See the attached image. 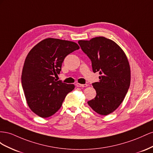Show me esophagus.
<instances>
[{
  "mask_svg": "<svg viewBox=\"0 0 153 153\" xmlns=\"http://www.w3.org/2000/svg\"><path fill=\"white\" fill-rule=\"evenodd\" d=\"M76 86L77 87H86L88 86V85L86 84H80V83H76Z\"/></svg>",
  "mask_w": 153,
  "mask_h": 153,
  "instance_id": "34e87169",
  "label": "esophagus"
}]
</instances>
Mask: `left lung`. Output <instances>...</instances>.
<instances>
[{"label":"left lung","mask_w":153,"mask_h":153,"mask_svg":"<svg viewBox=\"0 0 153 153\" xmlns=\"http://www.w3.org/2000/svg\"><path fill=\"white\" fill-rule=\"evenodd\" d=\"M91 62L93 72L100 74L99 81L92 83L95 97L88 101L96 113L107 115L123 102L129 88L130 66L126 54L117 43L103 36L78 42Z\"/></svg>","instance_id":"8db88e82"}]
</instances>
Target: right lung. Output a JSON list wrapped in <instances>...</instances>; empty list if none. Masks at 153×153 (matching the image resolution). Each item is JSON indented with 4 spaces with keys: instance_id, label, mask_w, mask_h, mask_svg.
<instances>
[{
    "instance_id": "obj_1",
    "label": "right lung",
    "mask_w": 153,
    "mask_h": 153,
    "mask_svg": "<svg viewBox=\"0 0 153 153\" xmlns=\"http://www.w3.org/2000/svg\"><path fill=\"white\" fill-rule=\"evenodd\" d=\"M79 49L76 43L49 38L29 51L22 73V85L29 108L39 117L53 115L75 86L58 81L65 58Z\"/></svg>"
}]
</instances>
